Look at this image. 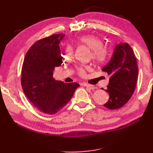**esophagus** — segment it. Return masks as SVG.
Masks as SVG:
<instances>
[{
  "mask_svg": "<svg viewBox=\"0 0 153 153\" xmlns=\"http://www.w3.org/2000/svg\"><path fill=\"white\" fill-rule=\"evenodd\" d=\"M84 86L88 88L90 90H94L95 89V86H93V85H90V84H84Z\"/></svg>",
  "mask_w": 153,
  "mask_h": 153,
  "instance_id": "obj_1",
  "label": "esophagus"
}]
</instances>
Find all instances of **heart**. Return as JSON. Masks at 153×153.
<instances>
[{
    "label": "heart",
    "instance_id": "1",
    "mask_svg": "<svg viewBox=\"0 0 153 153\" xmlns=\"http://www.w3.org/2000/svg\"><path fill=\"white\" fill-rule=\"evenodd\" d=\"M77 42L81 45H85L91 49L92 59L97 63H103L107 60L109 50L107 45H103L102 40L99 37L92 34L81 36L77 39ZM74 48L71 45H67L64 50L65 57L66 59H70L74 55ZM88 69L87 67H79L77 68L80 76H84L86 74V69Z\"/></svg>",
    "mask_w": 153,
    "mask_h": 153
}]
</instances>
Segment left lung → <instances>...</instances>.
<instances>
[{
    "label": "left lung",
    "mask_w": 153,
    "mask_h": 153,
    "mask_svg": "<svg viewBox=\"0 0 153 153\" xmlns=\"http://www.w3.org/2000/svg\"><path fill=\"white\" fill-rule=\"evenodd\" d=\"M102 71L110 76L107 89L109 99L104 105L108 109L122 107L130 99L135 90L138 69L132 48L128 43L117 45L112 57Z\"/></svg>",
    "instance_id": "left-lung-1"
}]
</instances>
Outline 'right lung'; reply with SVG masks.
<instances>
[{
	"label": "right lung",
	"instance_id": "right-lung-1",
	"mask_svg": "<svg viewBox=\"0 0 153 153\" xmlns=\"http://www.w3.org/2000/svg\"><path fill=\"white\" fill-rule=\"evenodd\" d=\"M65 34H53L38 40L25 55L21 83L24 94L42 112L53 115L62 109L79 86L76 82L55 80L53 71L63 62L59 43Z\"/></svg>",
	"mask_w": 153,
	"mask_h": 153
}]
</instances>
